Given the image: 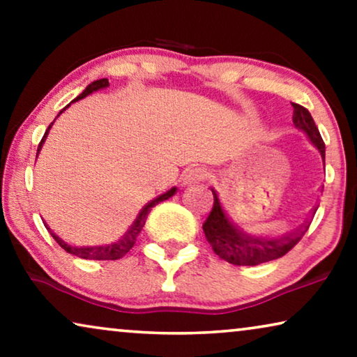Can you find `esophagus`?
Here are the masks:
<instances>
[{
    "mask_svg": "<svg viewBox=\"0 0 357 357\" xmlns=\"http://www.w3.org/2000/svg\"><path fill=\"white\" fill-rule=\"evenodd\" d=\"M206 177H208V172L203 167H190L183 172L182 182L185 185H190V183L202 182V180H204Z\"/></svg>",
    "mask_w": 357,
    "mask_h": 357,
    "instance_id": "obj_1",
    "label": "esophagus"
}]
</instances>
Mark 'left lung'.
<instances>
[{"label": "left lung", "instance_id": "left-lung-1", "mask_svg": "<svg viewBox=\"0 0 357 357\" xmlns=\"http://www.w3.org/2000/svg\"><path fill=\"white\" fill-rule=\"evenodd\" d=\"M292 107H294L292 121H294L296 128L304 131L310 143L319 149L321 159H325V143L310 112L299 104H292ZM213 195V209L203 224L204 236L219 258L237 266H255L284 257L304 237L317 211V208L312 209L310 219H307L294 231L282 234V236H260L252 227H243L234 221L231 214L219 202L218 193L214 190Z\"/></svg>", "mask_w": 357, "mask_h": 357}]
</instances>
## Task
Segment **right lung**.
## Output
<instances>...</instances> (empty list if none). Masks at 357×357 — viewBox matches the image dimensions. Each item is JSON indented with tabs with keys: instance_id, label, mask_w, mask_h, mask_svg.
I'll list each match as a JSON object with an SVG mask.
<instances>
[{
	"instance_id": "obj_1",
	"label": "right lung",
	"mask_w": 357,
	"mask_h": 357,
	"mask_svg": "<svg viewBox=\"0 0 357 357\" xmlns=\"http://www.w3.org/2000/svg\"><path fill=\"white\" fill-rule=\"evenodd\" d=\"M104 87H109V79H105V77H104V79H97V81H94V82H91V84L87 86L86 89L82 91L81 94L77 96L75 100L84 99L86 96L92 94V92H94V91L104 89ZM70 105H71V104H68L66 107H70ZM66 107H65V109H63V110H66ZM63 110H61V112H63ZM61 112H60V114H61ZM60 114H58V115H60ZM53 121H55V120H53ZM53 121H52L50 125H48L45 135H43L42 141H40V143H38L37 155H38V153H40L42 144L45 143V138H47L48 131H50V128H52ZM175 192H177V188H175V187L170 188L169 192L159 195L158 198H154L153 202H149L148 204H146V206L139 211L138 218L135 219V222L130 226L128 231H126V232L123 234V236H121V237L119 238V241L114 242V243H109V245H96V247H73V245H68V243H66L65 241H63V238H60V237L56 236L55 232L50 231V227H48L47 224H45V227L48 229V231H50L52 237L55 238L58 245H60V247L63 248V250H66L68 253H71V255L79 257V258H84V260H119V258L125 257L126 253H128V252L131 250V248H133L135 242H136V237L139 236L141 231H143V227H144V224H146V218H148L151 208H154L158 203L165 202V199H169L170 197H174Z\"/></svg>"
}]
</instances>
